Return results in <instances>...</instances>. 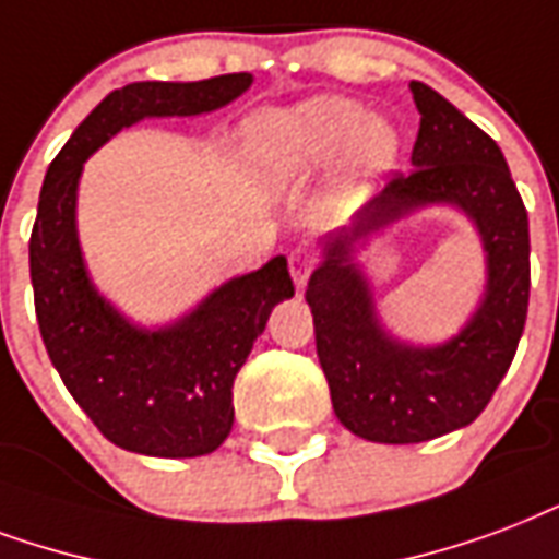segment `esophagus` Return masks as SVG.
<instances>
[{"instance_id":"1","label":"esophagus","mask_w":559,"mask_h":559,"mask_svg":"<svg viewBox=\"0 0 559 559\" xmlns=\"http://www.w3.org/2000/svg\"><path fill=\"white\" fill-rule=\"evenodd\" d=\"M313 254H310L308 249H296L293 254H289V275H293V281H296L298 289H305V284H308L310 272H313Z\"/></svg>"}]
</instances>
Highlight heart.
Wrapping results in <instances>:
<instances>
[{
  "mask_svg": "<svg viewBox=\"0 0 559 559\" xmlns=\"http://www.w3.org/2000/svg\"><path fill=\"white\" fill-rule=\"evenodd\" d=\"M399 131L386 119L369 117L364 102L313 96L287 110H272L249 128V155L263 181L296 185L343 164L348 190H364L399 160Z\"/></svg>",
  "mask_w": 559,
  "mask_h": 559,
  "instance_id": "heart-1",
  "label": "heart"
}]
</instances>
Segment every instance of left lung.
<instances>
[{
  "label": "left lung",
  "mask_w": 559,
  "mask_h": 559,
  "mask_svg": "<svg viewBox=\"0 0 559 559\" xmlns=\"http://www.w3.org/2000/svg\"><path fill=\"white\" fill-rule=\"evenodd\" d=\"M411 91L421 114L413 173L395 176L348 228L328 234L305 293L336 419L386 445L433 440L478 419L513 364L531 293L527 211L501 148L433 87L411 81ZM425 206L463 212L488 263L476 313L433 347L407 344L382 325L356 263L374 233Z\"/></svg>",
  "instance_id": "left-lung-1"
}]
</instances>
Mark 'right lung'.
<instances>
[{"instance_id":"1","label":"right lung","mask_w":559,"mask_h":559,"mask_svg":"<svg viewBox=\"0 0 559 559\" xmlns=\"http://www.w3.org/2000/svg\"><path fill=\"white\" fill-rule=\"evenodd\" d=\"M251 72L204 81H138L87 114L43 178L28 263L49 360L105 440L146 457H202L234 425V378L272 308L293 298L287 258L225 281L166 325H138L93 284L79 242L87 157L140 119L211 114L251 87Z\"/></svg>"}]
</instances>
